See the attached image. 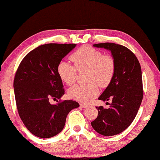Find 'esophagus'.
<instances>
[{
    "label": "esophagus",
    "instance_id": "34e87169",
    "mask_svg": "<svg viewBox=\"0 0 160 160\" xmlns=\"http://www.w3.org/2000/svg\"><path fill=\"white\" fill-rule=\"evenodd\" d=\"M80 107H81V108H87L88 107V106H89L88 105L84 104V103H80Z\"/></svg>",
    "mask_w": 160,
    "mask_h": 160
}]
</instances>
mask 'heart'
<instances>
[{"mask_svg": "<svg viewBox=\"0 0 160 160\" xmlns=\"http://www.w3.org/2000/svg\"><path fill=\"white\" fill-rule=\"evenodd\" d=\"M71 61L73 65L66 62L58 64L59 78L68 85L73 84L77 78V71H87V84H76L68 89V95L76 101L88 102L98 93V85L108 87L115 73V59L111 55L103 53L92 47L84 46L72 53Z\"/></svg>", "mask_w": 160, "mask_h": 160, "instance_id": "heart-1", "label": "heart"}]
</instances>
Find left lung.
I'll list each match as a JSON object with an SVG mask.
<instances>
[{
	"label": "left lung",
	"instance_id": "8db88e82",
	"mask_svg": "<svg viewBox=\"0 0 160 160\" xmlns=\"http://www.w3.org/2000/svg\"><path fill=\"white\" fill-rule=\"evenodd\" d=\"M93 46L111 51L116 68L111 82L98 98L112 102L108 109L96 107L98 117L91 123L98 133L113 136L129 127L138 112L143 95L142 68L135 55L126 46L114 43Z\"/></svg>",
	"mask_w": 160,
	"mask_h": 160
}]
</instances>
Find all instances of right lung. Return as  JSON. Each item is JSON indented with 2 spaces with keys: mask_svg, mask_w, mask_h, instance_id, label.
Listing matches in <instances>:
<instances>
[{
  "mask_svg": "<svg viewBox=\"0 0 160 160\" xmlns=\"http://www.w3.org/2000/svg\"><path fill=\"white\" fill-rule=\"evenodd\" d=\"M76 43H47L28 52L16 72L14 88L17 110L30 132L40 138L57 135L63 129L69 112L79 107L74 101L55 105L50 99L64 95L58 67Z\"/></svg>",
  "mask_w": 160,
  "mask_h": 160,
  "instance_id": "1",
  "label": "right lung"
}]
</instances>
